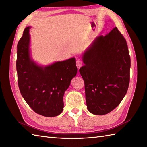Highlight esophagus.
Segmentation results:
<instances>
[{"mask_svg":"<svg viewBox=\"0 0 147 147\" xmlns=\"http://www.w3.org/2000/svg\"><path fill=\"white\" fill-rule=\"evenodd\" d=\"M76 65H77V67L78 68V69H79L82 66V62L80 60H77L76 61Z\"/></svg>","mask_w":147,"mask_h":147,"instance_id":"esophagus-1","label":"esophagus"}]
</instances>
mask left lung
Listing matches in <instances>:
<instances>
[{"label": "left lung", "mask_w": 147, "mask_h": 147, "mask_svg": "<svg viewBox=\"0 0 147 147\" xmlns=\"http://www.w3.org/2000/svg\"><path fill=\"white\" fill-rule=\"evenodd\" d=\"M80 70L84 80L88 110L105 115L115 109L127 94L130 57L126 40L115 27L96 37L82 55Z\"/></svg>", "instance_id": "obj_1"}]
</instances>
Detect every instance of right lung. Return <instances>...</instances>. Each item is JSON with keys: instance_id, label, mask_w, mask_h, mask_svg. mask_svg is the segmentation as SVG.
I'll return each instance as SVG.
<instances>
[{"instance_id": "obj_1", "label": "right lung", "mask_w": 147, "mask_h": 147, "mask_svg": "<svg viewBox=\"0 0 147 147\" xmlns=\"http://www.w3.org/2000/svg\"><path fill=\"white\" fill-rule=\"evenodd\" d=\"M30 28H25L17 44L18 85L25 101L35 113L55 117L62 112L64 93L77 73L76 59L38 65L30 56Z\"/></svg>"}]
</instances>
